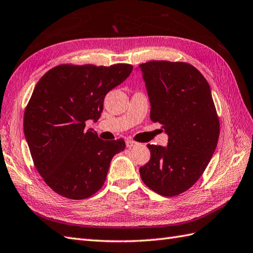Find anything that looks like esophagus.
I'll use <instances>...</instances> for the list:
<instances>
[{
  "label": "esophagus",
  "mask_w": 253,
  "mask_h": 253,
  "mask_svg": "<svg viewBox=\"0 0 253 253\" xmlns=\"http://www.w3.org/2000/svg\"><path fill=\"white\" fill-rule=\"evenodd\" d=\"M137 142L136 141H133V140H130V139H128V140H126V146H127V148H132V147H135V146H137Z\"/></svg>",
  "instance_id": "obj_1"
}]
</instances>
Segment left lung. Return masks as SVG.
<instances>
[{
  "label": "left lung",
  "instance_id": "left-lung-1",
  "mask_svg": "<svg viewBox=\"0 0 253 253\" xmlns=\"http://www.w3.org/2000/svg\"><path fill=\"white\" fill-rule=\"evenodd\" d=\"M139 68L150 118L169 135L168 147L148 144L151 158L139 171L150 189L174 197L195 185L212 159L219 136L216 109L207 79L191 64L151 61Z\"/></svg>",
  "mask_w": 253,
  "mask_h": 253
}]
</instances>
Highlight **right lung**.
I'll return each instance as SVG.
<instances>
[{
  "instance_id": "obj_1",
  "label": "right lung",
  "mask_w": 253,
  "mask_h": 253,
  "mask_svg": "<svg viewBox=\"0 0 253 253\" xmlns=\"http://www.w3.org/2000/svg\"><path fill=\"white\" fill-rule=\"evenodd\" d=\"M132 71L130 64H62L36 84L24 114V132L38 173L53 191L73 200L93 196L104 185L123 139L104 141L85 122H96L106 93Z\"/></svg>"
}]
</instances>
